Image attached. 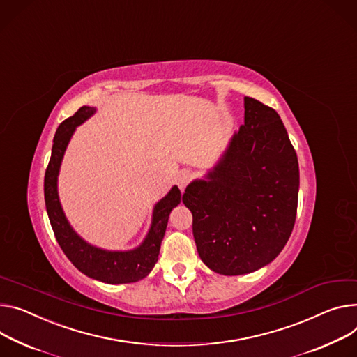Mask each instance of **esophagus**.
Segmentation results:
<instances>
[{
  "label": "esophagus",
  "instance_id": "1",
  "mask_svg": "<svg viewBox=\"0 0 357 357\" xmlns=\"http://www.w3.org/2000/svg\"><path fill=\"white\" fill-rule=\"evenodd\" d=\"M190 181H192V172H190V171H182V172L178 175V178H176V183H178V186H179L181 190H185L186 185H188Z\"/></svg>",
  "mask_w": 357,
  "mask_h": 357
}]
</instances>
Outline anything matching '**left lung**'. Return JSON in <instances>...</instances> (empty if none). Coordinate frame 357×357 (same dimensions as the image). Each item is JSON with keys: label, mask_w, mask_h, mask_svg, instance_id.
<instances>
[{"label": "left lung", "mask_w": 357, "mask_h": 357, "mask_svg": "<svg viewBox=\"0 0 357 357\" xmlns=\"http://www.w3.org/2000/svg\"><path fill=\"white\" fill-rule=\"evenodd\" d=\"M298 193V156L280 116L245 96V125L182 198L202 262L225 276L269 265L294 231Z\"/></svg>", "instance_id": "obj_1"}]
</instances>
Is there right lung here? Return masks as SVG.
Segmentation results:
<instances>
[{
    "mask_svg": "<svg viewBox=\"0 0 357 357\" xmlns=\"http://www.w3.org/2000/svg\"><path fill=\"white\" fill-rule=\"evenodd\" d=\"M95 112L96 108L93 107H82L74 116L63 121L56 129L51 159L44 178L47 213L62 252L67 255L79 272L88 278L109 284L134 283L146 278L158 262V255L167 231L169 213L181 204V190L176 185L172 186L167 195L155 204L149 231L139 246L134 249L108 250L91 245L81 238L63 213L58 195V175L63 155H66L77 126L84 123Z\"/></svg>",
    "mask_w": 357,
    "mask_h": 357,
    "instance_id": "obj_1",
    "label": "right lung"
}]
</instances>
